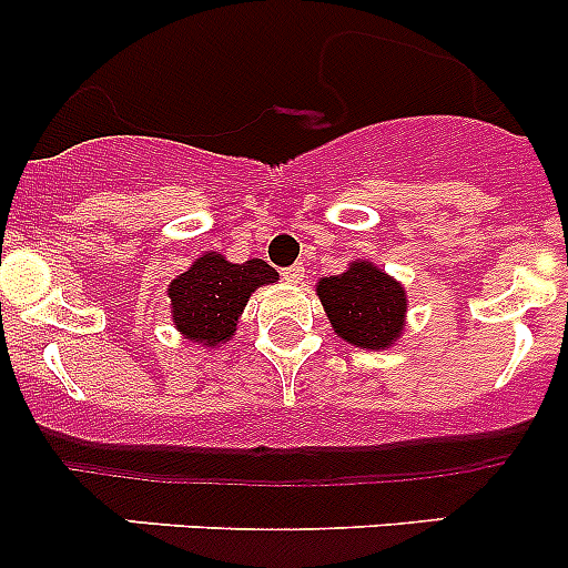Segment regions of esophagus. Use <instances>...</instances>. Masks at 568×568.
<instances>
[{"instance_id":"34e87169","label":"esophagus","mask_w":568,"mask_h":568,"mask_svg":"<svg viewBox=\"0 0 568 568\" xmlns=\"http://www.w3.org/2000/svg\"><path fill=\"white\" fill-rule=\"evenodd\" d=\"M302 277H305V266H302V263L283 268V280H288V283H302Z\"/></svg>"}]
</instances>
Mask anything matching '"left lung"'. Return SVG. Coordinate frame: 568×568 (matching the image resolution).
I'll return each mask as SVG.
<instances>
[{
    "label": "left lung",
    "instance_id": "8db88e82",
    "mask_svg": "<svg viewBox=\"0 0 568 568\" xmlns=\"http://www.w3.org/2000/svg\"><path fill=\"white\" fill-rule=\"evenodd\" d=\"M316 291L332 329L352 346L379 352L404 332V288L371 261H354L343 274L321 277Z\"/></svg>",
    "mask_w": 568,
    "mask_h": 568
}]
</instances>
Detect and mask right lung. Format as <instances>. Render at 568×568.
<instances>
[{"label": "right lung", "instance_id": "obj_1", "mask_svg": "<svg viewBox=\"0 0 568 568\" xmlns=\"http://www.w3.org/2000/svg\"><path fill=\"white\" fill-rule=\"evenodd\" d=\"M277 277L261 257L231 263L220 252H205L168 288L178 332L211 348L231 341L252 291L277 283Z\"/></svg>", "mask_w": 568, "mask_h": 568}]
</instances>
